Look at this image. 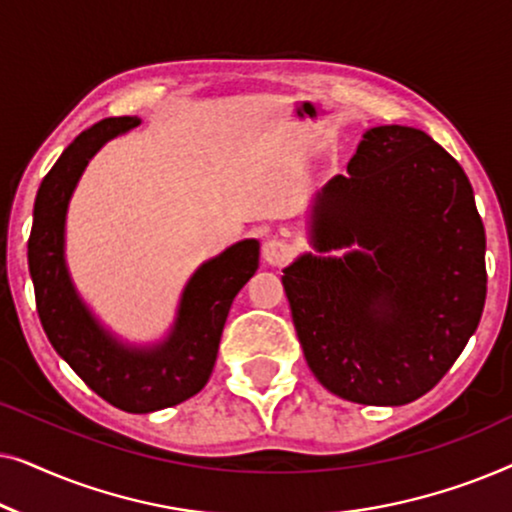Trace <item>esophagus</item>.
<instances>
[{"label":"esophagus","instance_id":"obj_1","mask_svg":"<svg viewBox=\"0 0 512 512\" xmlns=\"http://www.w3.org/2000/svg\"><path fill=\"white\" fill-rule=\"evenodd\" d=\"M291 256H293V244L289 240H282V237H270V240L263 244L265 263L286 265L291 261Z\"/></svg>","mask_w":512,"mask_h":512}]
</instances>
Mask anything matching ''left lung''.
I'll list each match as a JSON object with an SVG mask.
<instances>
[{
	"mask_svg": "<svg viewBox=\"0 0 512 512\" xmlns=\"http://www.w3.org/2000/svg\"><path fill=\"white\" fill-rule=\"evenodd\" d=\"M345 177L317 195L319 251L284 270L307 366L331 394L405 405L452 368L487 296L485 226L461 165L422 130L363 135Z\"/></svg>",
	"mask_w": 512,
	"mask_h": 512,
	"instance_id": "left-lung-1",
	"label": "left lung"
}]
</instances>
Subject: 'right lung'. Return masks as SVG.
Segmentation results:
<instances>
[{"label":"right lung","mask_w":512,"mask_h":512,"mask_svg":"<svg viewBox=\"0 0 512 512\" xmlns=\"http://www.w3.org/2000/svg\"><path fill=\"white\" fill-rule=\"evenodd\" d=\"M135 125L137 116L104 118L67 146L39 186L27 258L41 326L55 352L114 408L153 412L186 401L207 384L233 298L258 268V242H237L195 272L163 345L130 349L104 333L69 282L62 256L65 214L90 156Z\"/></svg>","instance_id":"1"}]
</instances>
